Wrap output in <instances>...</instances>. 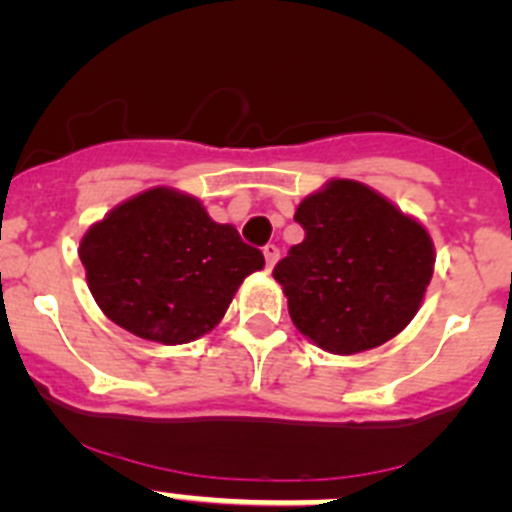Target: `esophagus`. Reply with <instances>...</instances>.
<instances>
[{
	"label": "esophagus",
	"instance_id": "34e87169",
	"mask_svg": "<svg viewBox=\"0 0 512 512\" xmlns=\"http://www.w3.org/2000/svg\"><path fill=\"white\" fill-rule=\"evenodd\" d=\"M263 258H266V266L268 268L276 266V261H278V249H276V246H273V244L263 246Z\"/></svg>",
	"mask_w": 512,
	"mask_h": 512
}]
</instances>
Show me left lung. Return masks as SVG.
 Here are the masks:
<instances>
[{
	"mask_svg": "<svg viewBox=\"0 0 512 512\" xmlns=\"http://www.w3.org/2000/svg\"><path fill=\"white\" fill-rule=\"evenodd\" d=\"M306 239L276 263L291 321L336 356L371 351L403 331L433 278L428 229L371 186L331 179L298 204Z\"/></svg>",
	"mask_w": 512,
	"mask_h": 512,
	"instance_id": "obj_1",
	"label": "left lung"
}]
</instances>
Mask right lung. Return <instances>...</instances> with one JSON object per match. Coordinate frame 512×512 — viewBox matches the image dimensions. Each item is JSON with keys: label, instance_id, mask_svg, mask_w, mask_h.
Masks as SVG:
<instances>
[{"label": "right lung", "instance_id": "obj_1", "mask_svg": "<svg viewBox=\"0 0 512 512\" xmlns=\"http://www.w3.org/2000/svg\"><path fill=\"white\" fill-rule=\"evenodd\" d=\"M86 283L116 326L179 346L214 331L263 254L196 196L154 186L121 201L79 241Z\"/></svg>", "mask_w": 512, "mask_h": 512}]
</instances>
